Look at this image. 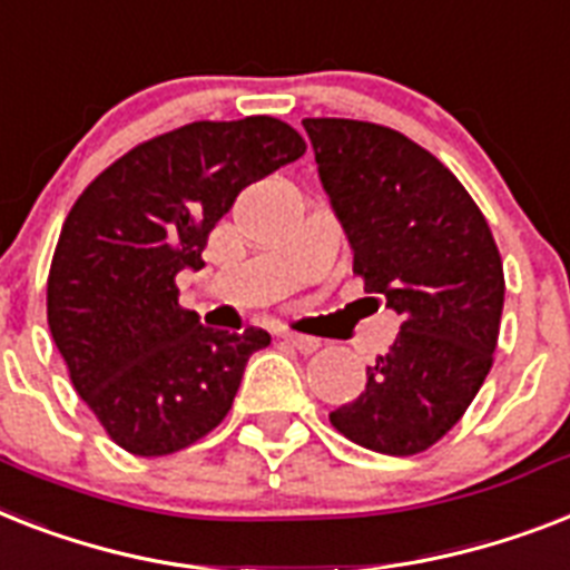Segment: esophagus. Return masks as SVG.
I'll use <instances>...</instances> for the list:
<instances>
[{
    "label": "esophagus",
    "mask_w": 570,
    "mask_h": 570,
    "mask_svg": "<svg viewBox=\"0 0 570 570\" xmlns=\"http://www.w3.org/2000/svg\"><path fill=\"white\" fill-rule=\"evenodd\" d=\"M289 345H295V348L301 351V354H313V351H318V345L322 342L316 340V336H304V333H293V331H284L281 333Z\"/></svg>",
    "instance_id": "esophagus-1"
}]
</instances>
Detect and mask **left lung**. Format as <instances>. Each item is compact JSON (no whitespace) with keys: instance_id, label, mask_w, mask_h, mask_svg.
<instances>
[{"instance_id":"1","label":"left lung","mask_w":570,"mask_h":570,"mask_svg":"<svg viewBox=\"0 0 570 570\" xmlns=\"http://www.w3.org/2000/svg\"><path fill=\"white\" fill-rule=\"evenodd\" d=\"M304 131L354 275L401 316L390 354L331 424L368 451L413 456L462 419L492 368L501 254L469 189L401 131L360 119H304Z\"/></svg>"}]
</instances>
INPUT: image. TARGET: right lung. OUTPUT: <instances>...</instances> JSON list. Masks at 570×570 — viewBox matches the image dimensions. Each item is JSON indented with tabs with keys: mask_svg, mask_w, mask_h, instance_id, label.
<instances>
[{
	"mask_svg": "<svg viewBox=\"0 0 570 570\" xmlns=\"http://www.w3.org/2000/svg\"><path fill=\"white\" fill-rule=\"evenodd\" d=\"M307 151L275 117L189 122L134 146L78 196L60 228L46 316L69 381L134 456L207 436L272 336L213 331L178 304L216 222L248 184Z\"/></svg>",
	"mask_w": 570,
	"mask_h": 570,
	"instance_id": "right-lung-1",
	"label": "right lung"
}]
</instances>
